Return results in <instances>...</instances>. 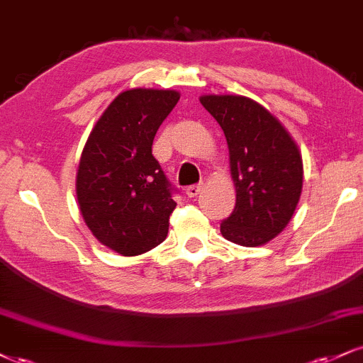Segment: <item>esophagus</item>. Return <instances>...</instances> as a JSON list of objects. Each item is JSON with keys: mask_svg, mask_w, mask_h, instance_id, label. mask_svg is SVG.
<instances>
[{"mask_svg": "<svg viewBox=\"0 0 363 363\" xmlns=\"http://www.w3.org/2000/svg\"><path fill=\"white\" fill-rule=\"evenodd\" d=\"M201 191H203V184H193V186H187L186 187V196L187 198H196Z\"/></svg>", "mask_w": 363, "mask_h": 363, "instance_id": "34e87169", "label": "esophagus"}]
</instances>
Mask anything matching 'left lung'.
<instances>
[{"mask_svg":"<svg viewBox=\"0 0 363 363\" xmlns=\"http://www.w3.org/2000/svg\"><path fill=\"white\" fill-rule=\"evenodd\" d=\"M201 104L223 130L237 203L221 235L243 247H259L286 228L303 189L299 148L272 116L245 96H201Z\"/></svg>","mask_w":363,"mask_h":363,"instance_id":"8db88e82","label":"left lung"}]
</instances>
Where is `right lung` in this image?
<instances>
[{"label": "right lung", "instance_id": "obj_1", "mask_svg": "<svg viewBox=\"0 0 363 363\" xmlns=\"http://www.w3.org/2000/svg\"><path fill=\"white\" fill-rule=\"evenodd\" d=\"M179 101L165 89L118 94L87 138L77 170V201L103 245L125 257L162 243L176 187L152 155L154 137Z\"/></svg>", "mask_w": 363, "mask_h": 363}]
</instances>
